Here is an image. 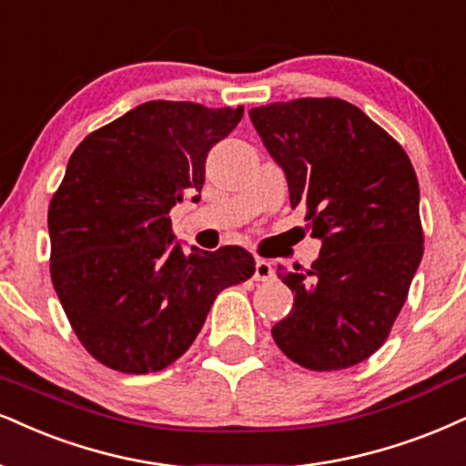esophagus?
<instances>
[{
    "mask_svg": "<svg viewBox=\"0 0 466 466\" xmlns=\"http://www.w3.org/2000/svg\"><path fill=\"white\" fill-rule=\"evenodd\" d=\"M274 279V269L268 261L257 259L255 263V280H272Z\"/></svg>",
    "mask_w": 466,
    "mask_h": 466,
    "instance_id": "obj_1",
    "label": "esophagus"
}]
</instances>
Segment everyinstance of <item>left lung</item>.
<instances>
[{
    "label": "left lung",
    "instance_id": "left-lung-1",
    "mask_svg": "<svg viewBox=\"0 0 466 466\" xmlns=\"http://www.w3.org/2000/svg\"><path fill=\"white\" fill-rule=\"evenodd\" d=\"M263 145L285 170L319 257L279 279L294 309L272 329L287 359L337 371L387 341L423 257L419 183L398 140L337 96L252 107Z\"/></svg>",
    "mask_w": 466,
    "mask_h": 466
}]
</instances>
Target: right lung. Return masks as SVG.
Instances as JSON below:
<instances>
[{
	"label": "right lung",
	"instance_id": "1",
	"mask_svg": "<svg viewBox=\"0 0 466 466\" xmlns=\"http://www.w3.org/2000/svg\"><path fill=\"white\" fill-rule=\"evenodd\" d=\"M244 107L148 101L79 142L49 203V272L101 365L151 373L186 354L216 296L255 274L239 246L186 255L170 209L205 183L209 148Z\"/></svg>",
	"mask_w": 466,
	"mask_h": 466
}]
</instances>
